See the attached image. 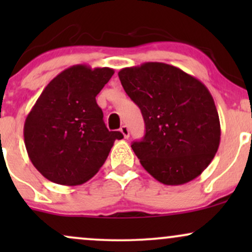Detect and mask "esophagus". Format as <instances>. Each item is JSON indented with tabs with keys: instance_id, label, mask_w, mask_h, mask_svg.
<instances>
[{
	"instance_id": "obj_1",
	"label": "esophagus",
	"mask_w": 252,
	"mask_h": 252,
	"mask_svg": "<svg viewBox=\"0 0 252 252\" xmlns=\"http://www.w3.org/2000/svg\"><path fill=\"white\" fill-rule=\"evenodd\" d=\"M120 130H121V132H122V134H123L124 138H128L129 137V129H128V126H121Z\"/></svg>"
}]
</instances>
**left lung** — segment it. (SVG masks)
Listing matches in <instances>:
<instances>
[{
    "instance_id": "1",
    "label": "left lung",
    "mask_w": 252,
    "mask_h": 252,
    "mask_svg": "<svg viewBox=\"0 0 252 252\" xmlns=\"http://www.w3.org/2000/svg\"><path fill=\"white\" fill-rule=\"evenodd\" d=\"M118 77L146 124L143 140L131 144L143 168L170 186L200 175L220 143V122L209 89L164 63L122 68Z\"/></svg>"
}]
</instances>
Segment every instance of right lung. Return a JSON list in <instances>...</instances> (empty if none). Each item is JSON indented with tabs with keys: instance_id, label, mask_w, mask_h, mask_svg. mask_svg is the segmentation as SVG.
<instances>
[{
	"instance_id": "right-lung-1",
	"label": "right lung",
	"mask_w": 252,
	"mask_h": 252,
	"mask_svg": "<svg viewBox=\"0 0 252 252\" xmlns=\"http://www.w3.org/2000/svg\"><path fill=\"white\" fill-rule=\"evenodd\" d=\"M115 71L74 65L48 83L26 117L25 146L47 180L82 185L105 162L122 132L109 131L96 96Z\"/></svg>"
}]
</instances>
